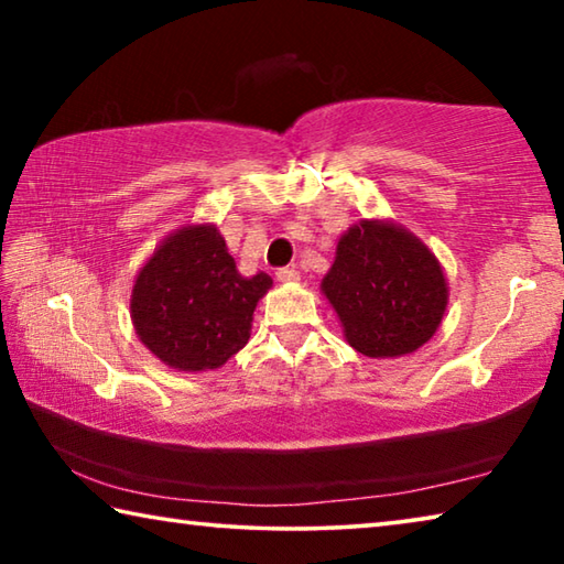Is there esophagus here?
Segmentation results:
<instances>
[{
	"mask_svg": "<svg viewBox=\"0 0 564 564\" xmlns=\"http://www.w3.org/2000/svg\"><path fill=\"white\" fill-rule=\"evenodd\" d=\"M275 279H279L281 283H295V281H299V271H295V269H279V271H275Z\"/></svg>",
	"mask_w": 564,
	"mask_h": 564,
	"instance_id": "1",
	"label": "esophagus"
}]
</instances>
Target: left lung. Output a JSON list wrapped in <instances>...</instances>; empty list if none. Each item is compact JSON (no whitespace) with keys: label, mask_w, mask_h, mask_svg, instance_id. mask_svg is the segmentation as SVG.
Here are the masks:
<instances>
[{"label":"left lung","mask_w":564,"mask_h":564,"mask_svg":"<svg viewBox=\"0 0 564 564\" xmlns=\"http://www.w3.org/2000/svg\"><path fill=\"white\" fill-rule=\"evenodd\" d=\"M343 336L368 358H398L433 338L447 305L441 263L403 226L362 218L340 236L321 283Z\"/></svg>","instance_id":"1"}]
</instances>
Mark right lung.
<instances>
[{"mask_svg":"<svg viewBox=\"0 0 564 564\" xmlns=\"http://www.w3.org/2000/svg\"><path fill=\"white\" fill-rule=\"evenodd\" d=\"M271 275L236 271L214 224L184 226L161 241L131 291L141 343L174 370H216L251 338L253 311Z\"/></svg>","mask_w":564,"mask_h":564,"instance_id":"right-lung-1","label":"right lung"}]
</instances>
